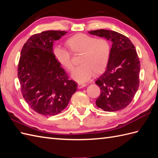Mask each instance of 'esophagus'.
<instances>
[{
    "label": "esophagus",
    "mask_w": 158,
    "mask_h": 158,
    "mask_svg": "<svg viewBox=\"0 0 158 158\" xmlns=\"http://www.w3.org/2000/svg\"><path fill=\"white\" fill-rule=\"evenodd\" d=\"M86 86V84H84V83H78V88H82Z\"/></svg>",
    "instance_id": "34e87169"
}]
</instances>
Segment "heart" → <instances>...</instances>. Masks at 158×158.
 I'll use <instances>...</instances> for the list:
<instances>
[{
    "mask_svg": "<svg viewBox=\"0 0 158 158\" xmlns=\"http://www.w3.org/2000/svg\"><path fill=\"white\" fill-rule=\"evenodd\" d=\"M65 46L68 50L55 48L53 56L60 66L68 72H71L74 65L70 53L80 55V66L76 68L72 74V78L76 81L86 82L94 74L97 76L102 74L108 66L110 45L106 39H97L84 33H77L68 38L65 42Z\"/></svg>",
    "mask_w": 158,
    "mask_h": 158,
    "instance_id": "heart-1",
    "label": "heart"
}]
</instances>
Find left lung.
<instances>
[{
    "instance_id": "8db88e82",
    "label": "left lung",
    "mask_w": 158,
    "mask_h": 158,
    "mask_svg": "<svg viewBox=\"0 0 158 158\" xmlns=\"http://www.w3.org/2000/svg\"><path fill=\"white\" fill-rule=\"evenodd\" d=\"M89 33L113 42L106 70L95 82L101 88L96 105L109 112L123 109L131 102L139 86L140 61L135 48L128 37L114 31Z\"/></svg>"
}]
</instances>
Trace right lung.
Masks as SVG:
<instances>
[{
    "mask_svg": "<svg viewBox=\"0 0 158 158\" xmlns=\"http://www.w3.org/2000/svg\"><path fill=\"white\" fill-rule=\"evenodd\" d=\"M66 33L52 30L34 34L21 49L17 74L22 95L30 108L42 115L60 113L77 90V83L53 56V43Z\"/></svg>",
    "mask_w": 158,
    "mask_h": 158,
    "instance_id": "right-lung-1",
    "label": "right lung"
}]
</instances>
